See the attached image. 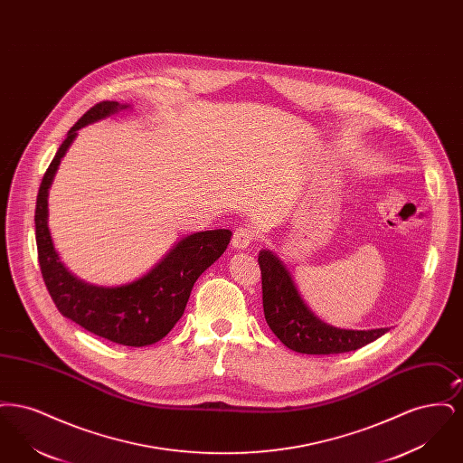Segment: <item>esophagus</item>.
Segmentation results:
<instances>
[{
	"label": "esophagus",
	"mask_w": 463,
	"mask_h": 463,
	"mask_svg": "<svg viewBox=\"0 0 463 463\" xmlns=\"http://www.w3.org/2000/svg\"><path fill=\"white\" fill-rule=\"evenodd\" d=\"M255 240V232L250 229V227H240V229H236L234 231V234H232V248L234 250H246L251 242Z\"/></svg>",
	"instance_id": "1"
}]
</instances>
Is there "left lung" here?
<instances>
[{
	"instance_id": "1",
	"label": "left lung",
	"mask_w": 463,
	"mask_h": 463,
	"mask_svg": "<svg viewBox=\"0 0 463 463\" xmlns=\"http://www.w3.org/2000/svg\"><path fill=\"white\" fill-rule=\"evenodd\" d=\"M262 270L265 321L288 349L300 354L355 351L380 338L389 328L345 330L321 321L304 298L283 260L270 250L259 253Z\"/></svg>"
}]
</instances>
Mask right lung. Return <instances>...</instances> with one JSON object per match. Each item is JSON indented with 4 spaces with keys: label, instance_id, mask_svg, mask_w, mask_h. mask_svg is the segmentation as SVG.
<instances>
[{
    "label": "right lung",
    "instance_id": "right-lung-1",
    "mask_svg": "<svg viewBox=\"0 0 463 463\" xmlns=\"http://www.w3.org/2000/svg\"><path fill=\"white\" fill-rule=\"evenodd\" d=\"M128 104L100 102L67 132L44 174L36 199V244L44 285L59 312L81 328L119 345L146 347L159 342L182 317L199 276L221 259L232 232L215 229L189 234L144 276L119 287H99L76 278L62 264L48 229V191L78 130L106 119Z\"/></svg>",
    "mask_w": 463,
    "mask_h": 463
}]
</instances>
